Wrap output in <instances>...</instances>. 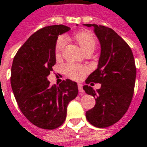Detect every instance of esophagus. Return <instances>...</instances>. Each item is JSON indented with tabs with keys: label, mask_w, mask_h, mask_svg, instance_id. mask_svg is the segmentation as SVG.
I'll return each mask as SVG.
<instances>
[{
	"label": "esophagus",
	"mask_w": 147,
	"mask_h": 147,
	"mask_svg": "<svg viewBox=\"0 0 147 147\" xmlns=\"http://www.w3.org/2000/svg\"><path fill=\"white\" fill-rule=\"evenodd\" d=\"M78 89H79V92L80 94H84V90H83V86L81 84H78Z\"/></svg>",
	"instance_id": "1"
}]
</instances>
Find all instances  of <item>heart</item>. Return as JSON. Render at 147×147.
Instances as JSON below:
<instances>
[{
	"mask_svg": "<svg viewBox=\"0 0 147 147\" xmlns=\"http://www.w3.org/2000/svg\"><path fill=\"white\" fill-rule=\"evenodd\" d=\"M75 39L84 52L89 49H92L94 51L96 46V38L91 32L87 31L80 32L75 36ZM65 43H66V40L63 36L58 37L55 45V56L57 58L60 57L62 51L65 46ZM63 70L65 74L68 77L76 80L83 78L88 71L86 67L74 63L65 64L63 66Z\"/></svg>",
	"mask_w": 147,
	"mask_h": 147,
	"instance_id": "b5f03b06",
	"label": "heart"
}]
</instances>
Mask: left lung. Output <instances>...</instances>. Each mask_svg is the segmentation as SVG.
Listing matches in <instances>:
<instances>
[{
	"mask_svg": "<svg viewBox=\"0 0 147 147\" xmlns=\"http://www.w3.org/2000/svg\"><path fill=\"white\" fill-rule=\"evenodd\" d=\"M84 25L94 28L101 45L98 68L85 80L86 84H101V88L95 91L93 87L84 85V92L94 96L96 101L85 115L95 127L107 128L118 122L131 103L137 71L134 54L129 45L111 28Z\"/></svg>",
	"mask_w": 147,
	"mask_h": 147,
	"instance_id": "1",
	"label": "left lung"
}]
</instances>
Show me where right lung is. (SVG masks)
Here are the masks:
<instances>
[{"mask_svg":"<svg viewBox=\"0 0 147 147\" xmlns=\"http://www.w3.org/2000/svg\"><path fill=\"white\" fill-rule=\"evenodd\" d=\"M70 29L64 25L40 29L13 58L10 83L18 107L32 124L40 129L50 130L63 124L67 105L78 94L76 82L67 79L51 86L47 79L56 63L58 36Z\"/></svg>","mask_w":147,"mask_h":147,"instance_id":"obj_1","label":"right lung"}]
</instances>
